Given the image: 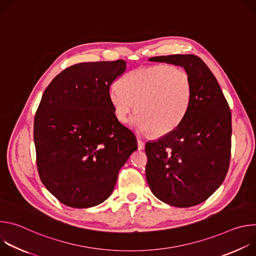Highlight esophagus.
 Wrapping results in <instances>:
<instances>
[{
  "label": "esophagus",
  "mask_w": 256,
  "mask_h": 256,
  "mask_svg": "<svg viewBox=\"0 0 256 256\" xmlns=\"http://www.w3.org/2000/svg\"><path fill=\"white\" fill-rule=\"evenodd\" d=\"M144 142L142 140H138V149L144 150Z\"/></svg>",
  "instance_id": "34e87169"
}]
</instances>
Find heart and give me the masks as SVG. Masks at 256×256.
Listing matches in <instances>:
<instances>
[{"label":"heart","instance_id":"1","mask_svg":"<svg viewBox=\"0 0 256 256\" xmlns=\"http://www.w3.org/2000/svg\"><path fill=\"white\" fill-rule=\"evenodd\" d=\"M192 84L188 72L173 64L142 66L108 90L116 118L126 122L134 107V124L154 136H165L184 122L190 106Z\"/></svg>","mask_w":256,"mask_h":256}]
</instances>
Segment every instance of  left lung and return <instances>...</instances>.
<instances>
[{
  "instance_id": "obj_1",
  "label": "left lung",
  "mask_w": 256,
  "mask_h": 256,
  "mask_svg": "<svg viewBox=\"0 0 256 256\" xmlns=\"http://www.w3.org/2000/svg\"><path fill=\"white\" fill-rule=\"evenodd\" d=\"M184 66L192 84L188 114L174 132L146 144V177L153 194L178 208L208 200L227 175L231 158V110L210 70L194 54L149 58Z\"/></svg>"
}]
</instances>
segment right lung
Segmentation results:
<instances>
[{"label": "right lung", "instance_id": "right-lung-1", "mask_svg": "<svg viewBox=\"0 0 256 256\" xmlns=\"http://www.w3.org/2000/svg\"><path fill=\"white\" fill-rule=\"evenodd\" d=\"M126 68L124 60L77 64L44 92L34 118L36 164L44 186L68 206L104 202L138 149L134 132L116 118L108 99Z\"/></svg>", "mask_w": 256, "mask_h": 256}]
</instances>
